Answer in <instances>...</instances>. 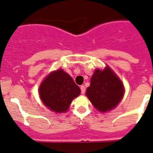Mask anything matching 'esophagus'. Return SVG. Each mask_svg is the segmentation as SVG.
<instances>
[{"instance_id": "1", "label": "esophagus", "mask_w": 153, "mask_h": 153, "mask_svg": "<svg viewBox=\"0 0 153 153\" xmlns=\"http://www.w3.org/2000/svg\"><path fill=\"white\" fill-rule=\"evenodd\" d=\"M80 88H81V92H82V94H85V87L84 85H81Z\"/></svg>"}]
</instances>
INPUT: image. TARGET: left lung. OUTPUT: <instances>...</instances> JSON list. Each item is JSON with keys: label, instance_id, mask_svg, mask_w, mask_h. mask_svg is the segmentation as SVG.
Instances as JSON below:
<instances>
[{"label": "left lung", "instance_id": "8db88e82", "mask_svg": "<svg viewBox=\"0 0 153 153\" xmlns=\"http://www.w3.org/2000/svg\"><path fill=\"white\" fill-rule=\"evenodd\" d=\"M124 92V85L119 78L106 67L103 71H95L85 94L96 110L106 112L120 102Z\"/></svg>", "mask_w": 153, "mask_h": 153}]
</instances>
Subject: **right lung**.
<instances>
[{"instance_id":"obj_1","label":"right lung","mask_w":153,"mask_h":153,"mask_svg":"<svg viewBox=\"0 0 153 153\" xmlns=\"http://www.w3.org/2000/svg\"><path fill=\"white\" fill-rule=\"evenodd\" d=\"M39 91L43 104L57 113L66 112L71 101L81 92L72 78L61 69L49 74Z\"/></svg>"}]
</instances>
